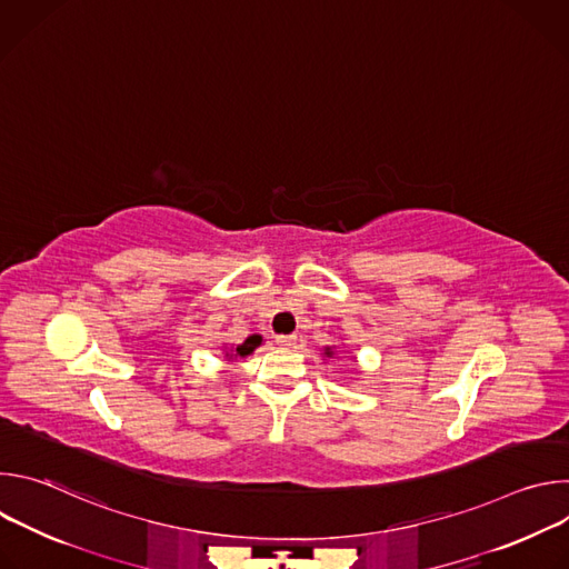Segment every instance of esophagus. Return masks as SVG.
<instances>
[{
	"label": "esophagus",
	"instance_id": "1",
	"mask_svg": "<svg viewBox=\"0 0 569 569\" xmlns=\"http://www.w3.org/2000/svg\"><path fill=\"white\" fill-rule=\"evenodd\" d=\"M295 340H297L295 336H277V338H274V342H277L279 347H283V349H290V347L295 345Z\"/></svg>",
	"mask_w": 569,
	"mask_h": 569
}]
</instances>
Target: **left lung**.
Here are the masks:
<instances>
[{
	"mask_svg": "<svg viewBox=\"0 0 569 569\" xmlns=\"http://www.w3.org/2000/svg\"><path fill=\"white\" fill-rule=\"evenodd\" d=\"M327 356H331V351H327Z\"/></svg>",
	"mask_w": 569,
	"mask_h": 569,
	"instance_id": "8db88e82",
	"label": "left lung"
}]
</instances>
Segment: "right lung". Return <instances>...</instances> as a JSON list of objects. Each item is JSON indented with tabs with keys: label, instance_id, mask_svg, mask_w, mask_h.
<instances>
[{
	"label": "right lung",
	"instance_id": "obj_1",
	"mask_svg": "<svg viewBox=\"0 0 569 569\" xmlns=\"http://www.w3.org/2000/svg\"><path fill=\"white\" fill-rule=\"evenodd\" d=\"M259 345H261V338L252 336V338H248L246 342H242L240 347H236V356H250Z\"/></svg>",
	"mask_w": 569,
	"mask_h": 569
}]
</instances>
